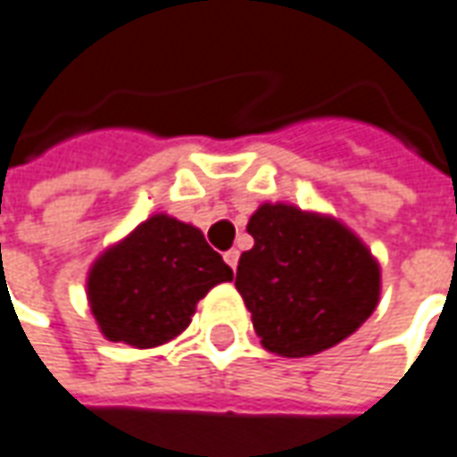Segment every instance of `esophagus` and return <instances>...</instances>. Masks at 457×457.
I'll list each match as a JSON object with an SVG mask.
<instances>
[{
  "mask_svg": "<svg viewBox=\"0 0 457 457\" xmlns=\"http://www.w3.org/2000/svg\"><path fill=\"white\" fill-rule=\"evenodd\" d=\"M223 262H226V264L231 266V269L236 271V266H238V251L236 249L226 251V253H223Z\"/></svg>",
  "mask_w": 457,
  "mask_h": 457,
  "instance_id": "1",
  "label": "esophagus"
}]
</instances>
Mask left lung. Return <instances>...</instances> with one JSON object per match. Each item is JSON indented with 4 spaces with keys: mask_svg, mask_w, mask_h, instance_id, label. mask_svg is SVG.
<instances>
[{
    "mask_svg": "<svg viewBox=\"0 0 457 457\" xmlns=\"http://www.w3.org/2000/svg\"><path fill=\"white\" fill-rule=\"evenodd\" d=\"M246 231L253 249L238 259L236 289L264 350L320 354L354 335L378 309V259L335 216L262 204Z\"/></svg>",
    "mask_w": 457,
    "mask_h": 457,
    "instance_id": "1",
    "label": "left lung"
}]
</instances>
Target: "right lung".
Wrapping results in <instances>:
<instances>
[{"mask_svg": "<svg viewBox=\"0 0 457 457\" xmlns=\"http://www.w3.org/2000/svg\"><path fill=\"white\" fill-rule=\"evenodd\" d=\"M231 278L201 228L155 213L95 259L85 292L105 339L150 350L186 332L195 304Z\"/></svg>", "mask_w": 457, "mask_h": 457, "instance_id": "add662e5", "label": "right lung"}]
</instances>
